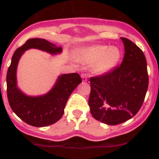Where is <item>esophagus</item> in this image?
<instances>
[{"label":"esophagus","instance_id":"1","mask_svg":"<svg viewBox=\"0 0 159 159\" xmlns=\"http://www.w3.org/2000/svg\"><path fill=\"white\" fill-rule=\"evenodd\" d=\"M81 78H82V81H87V75L86 74H82L81 75Z\"/></svg>","mask_w":159,"mask_h":159}]
</instances>
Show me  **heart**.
<instances>
[{
    "label": "heart",
    "instance_id": "heart-1",
    "mask_svg": "<svg viewBox=\"0 0 159 159\" xmlns=\"http://www.w3.org/2000/svg\"><path fill=\"white\" fill-rule=\"evenodd\" d=\"M73 56L80 63H91L95 74L103 75L114 69L119 63L121 50L115 45H94L76 49Z\"/></svg>",
    "mask_w": 159,
    "mask_h": 159
}]
</instances>
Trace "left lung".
<instances>
[{"instance_id": "8db88e82", "label": "left lung", "mask_w": 159, "mask_h": 159, "mask_svg": "<svg viewBox=\"0 0 159 159\" xmlns=\"http://www.w3.org/2000/svg\"><path fill=\"white\" fill-rule=\"evenodd\" d=\"M120 39L125 49L120 66L90 78L91 114L111 125L135 116L143 105L149 84L147 61L142 50L131 40Z\"/></svg>"}]
</instances>
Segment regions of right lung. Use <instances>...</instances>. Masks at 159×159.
Wrapping results in <instances>:
<instances>
[{"label": "right lung", "mask_w": 159, "mask_h": 159, "mask_svg": "<svg viewBox=\"0 0 159 159\" xmlns=\"http://www.w3.org/2000/svg\"><path fill=\"white\" fill-rule=\"evenodd\" d=\"M36 48L51 54L62 52L57 47L44 39H29L16 50L7 75V93L9 104L13 112L24 122L36 127L52 125L63 116L67 100L81 81L78 73L60 75L55 84L48 93L39 96H29L17 87L16 71L19 59L25 51Z\"/></svg>", "instance_id": "add662e5"}]
</instances>
